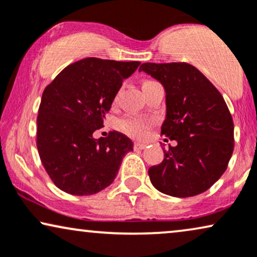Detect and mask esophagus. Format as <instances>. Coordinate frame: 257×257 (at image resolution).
Masks as SVG:
<instances>
[{
    "label": "esophagus",
    "mask_w": 257,
    "mask_h": 257,
    "mask_svg": "<svg viewBox=\"0 0 257 257\" xmlns=\"http://www.w3.org/2000/svg\"><path fill=\"white\" fill-rule=\"evenodd\" d=\"M147 147V143H142V142H136L135 145H134V148H136V149H145Z\"/></svg>",
    "instance_id": "obj_1"
}]
</instances>
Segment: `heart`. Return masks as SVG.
Instances as JSON below:
<instances>
[{"mask_svg": "<svg viewBox=\"0 0 257 257\" xmlns=\"http://www.w3.org/2000/svg\"><path fill=\"white\" fill-rule=\"evenodd\" d=\"M149 82L152 81L143 82V84L149 83ZM116 98H117V96H115L114 102L116 101ZM118 126L122 132H124L125 134L133 136V138H142V136L146 135L147 131H148L149 123L142 118L128 117V118L121 119L118 123Z\"/></svg>", "mask_w": 257, "mask_h": 257, "instance_id": "1", "label": "heart"}]
</instances>
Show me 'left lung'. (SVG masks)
<instances>
[{"mask_svg":"<svg viewBox=\"0 0 257 257\" xmlns=\"http://www.w3.org/2000/svg\"><path fill=\"white\" fill-rule=\"evenodd\" d=\"M166 90V119L161 134L176 141L148 170L150 182L174 197L195 196L225 172L234 150V123L213 83L191 64L143 63Z\"/></svg>","mask_w":257,"mask_h":257,"instance_id":"obj_1","label":"left lung"}]
</instances>
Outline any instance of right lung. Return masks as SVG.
<instances>
[{
  "label": "right lung",
  "instance_id": "add662e5",
  "mask_svg": "<svg viewBox=\"0 0 257 257\" xmlns=\"http://www.w3.org/2000/svg\"><path fill=\"white\" fill-rule=\"evenodd\" d=\"M140 62L88 57L64 68L44 89L36 145L55 186L71 195H93L110 186L132 140L118 132L94 139L103 126L122 82Z\"/></svg>",
  "mask_w": 257,
  "mask_h": 257
}]
</instances>
